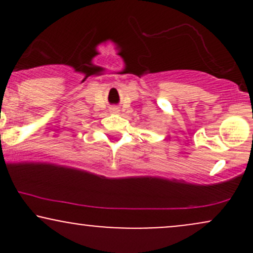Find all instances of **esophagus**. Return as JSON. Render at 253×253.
Masks as SVG:
<instances>
[{"instance_id": "esophagus-1", "label": "esophagus", "mask_w": 253, "mask_h": 253, "mask_svg": "<svg viewBox=\"0 0 253 253\" xmlns=\"http://www.w3.org/2000/svg\"><path fill=\"white\" fill-rule=\"evenodd\" d=\"M110 112H112V113H119V109L115 108V107H114V108L110 109Z\"/></svg>"}]
</instances>
